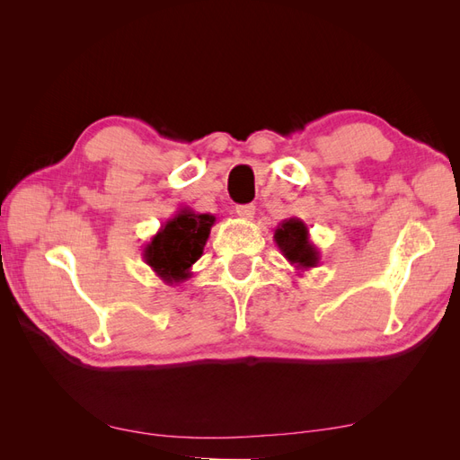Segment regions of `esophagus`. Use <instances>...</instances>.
<instances>
[{"mask_svg": "<svg viewBox=\"0 0 460 460\" xmlns=\"http://www.w3.org/2000/svg\"><path fill=\"white\" fill-rule=\"evenodd\" d=\"M235 213L243 220H252L255 217V205H238L235 207Z\"/></svg>", "mask_w": 460, "mask_h": 460, "instance_id": "obj_1", "label": "esophagus"}]
</instances>
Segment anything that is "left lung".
<instances>
[{"label":"left lung","instance_id":"left-lung-1","mask_svg":"<svg viewBox=\"0 0 460 460\" xmlns=\"http://www.w3.org/2000/svg\"><path fill=\"white\" fill-rule=\"evenodd\" d=\"M274 242L296 270H309L318 267V247L311 242L309 228L301 218H286L274 230Z\"/></svg>","mask_w":460,"mask_h":460}]
</instances>
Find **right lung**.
<instances>
[{
    "label": "right lung",
    "mask_w": 460,
    "mask_h": 460,
    "mask_svg": "<svg viewBox=\"0 0 460 460\" xmlns=\"http://www.w3.org/2000/svg\"><path fill=\"white\" fill-rule=\"evenodd\" d=\"M215 222V215L196 213L190 207L178 208L144 247L146 264L169 286L188 280L193 262L203 255Z\"/></svg>",
    "instance_id": "obj_1"
}]
</instances>
